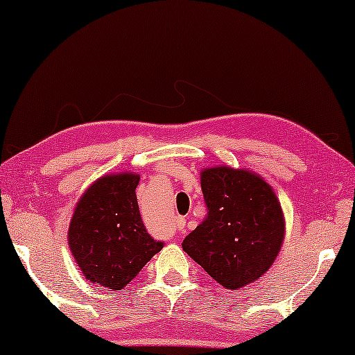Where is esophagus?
I'll return each instance as SVG.
<instances>
[{
  "instance_id": "34e87169",
  "label": "esophagus",
  "mask_w": 355,
  "mask_h": 355,
  "mask_svg": "<svg viewBox=\"0 0 355 355\" xmlns=\"http://www.w3.org/2000/svg\"><path fill=\"white\" fill-rule=\"evenodd\" d=\"M184 223H186V220H184L182 216H178L176 221H174V227H176L178 231H181L182 227H184Z\"/></svg>"
}]
</instances>
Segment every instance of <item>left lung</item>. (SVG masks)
I'll return each instance as SVG.
<instances>
[{"label":"left lung","mask_w":355,"mask_h":355,"mask_svg":"<svg viewBox=\"0 0 355 355\" xmlns=\"http://www.w3.org/2000/svg\"><path fill=\"white\" fill-rule=\"evenodd\" d=\"M208 213L182 242L216 283L239 289L265 275L284 241V215L268 182L247 169L215 166L200 174Z\"/></svg>","instance_id":"1"}]
</instances>
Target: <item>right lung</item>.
<instances>
[{
  "label": "right lung",
  "mask_w": 355,
  "mask_h": 355,
  "mask_svg": "<svg viewBox=\"0 0 355 355\" xmlns=\"http://www.w3.org/2000/svg\"><path fill=\"white\" fill-rule=\"evenodd\" d=\"M139 181L134 173L96 179L77 202L67 232L82 275L113 291L128 286L163 249V242L152 239L140 218Z\"/></svg>",
  "instance_id": "right-lung-1"
}]
</instances>
